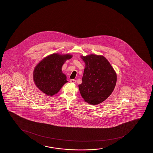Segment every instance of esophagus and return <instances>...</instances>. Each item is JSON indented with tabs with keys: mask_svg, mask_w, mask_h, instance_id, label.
I'll return each instance as SVG.
<instances>
[{
	"mask_svg": "<svg viewBox=\"0 0 153 153\" xmlns=\"http://www.w3.org/2000/svg\"><path fill=\"white\" fill-rule=\"evenodd\" d=\"M70 82L72 83H76V81L75 79H70Z\"/></svg>",
	"mask_w": 153,
	"mask_h": 153,
	"instance_id": "1",
	"label": "esophagus"
}]
</instances>
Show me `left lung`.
I'll return each mask as SVG.
<instances>
[{
  "label": "left lung",
  "instance_id": "obj_1",
  "mask_svg": "<svg viewBox=\"0 0 153 153\" xmlns=\"http://www.w3.org/2000/svg\"><path fill=\"white\" fill-rule=\"evenodd\" d=\"M85 63L79 92L85 101L97 105L111 95L116 85L117 76L105 57L91 54L81 56Z\"/></svg>",
  "mask_w": 153,
  "mask_h": 153
}]
</instances>
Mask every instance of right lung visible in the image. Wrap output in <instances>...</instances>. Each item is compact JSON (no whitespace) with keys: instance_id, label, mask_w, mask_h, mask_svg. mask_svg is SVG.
Segmentation results:
<instances>
[{"instance_id":"add662e5","label":"right lung","mask_w":153,"mask_h":153,"mask_svg":"<svg viewBox=\"0 0 153 153\" xmlns=\"http://www.w3.org/2000/svg\"><path fill=\"white\" fill-rule=\"evenodd\" d=\"M70 54L53 53L46 56L37 64L33 70V81L39 89L49 96L60 91L68 82L67 77L62 71V67L67 60L72 58Z\"/></svg>"}]
</instances>
